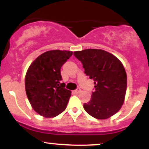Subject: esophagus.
<instances>
[{
  "label": "esophagus",
  "instance_id": "34e87169",
  "mask_svg": "<svg viewBox=\"0 0 149 149\" xmlns=\"http://www.w3.org/2000/svg\"><path fill=\"white\" fill-rule=\"evenodd\" d=\"M80 92H81V90H80V88H78V89H76V90H75V92H76V93H77V94H78V93H80Z\"/></svg>",
  "mask_w": 149,
  "mask_h": 149
}]
</instances>
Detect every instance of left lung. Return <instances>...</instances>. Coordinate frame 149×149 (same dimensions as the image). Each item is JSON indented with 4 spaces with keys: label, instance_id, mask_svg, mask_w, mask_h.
Listing matches in <instances>:
<instances>
[{
    "label": "left lung",
    "instance_id": "1",
    "mask_svg": "<svg viewBox=\"0 0 149 149\" xmlns=\"http://www.w3.org/2000/svg\"><path fill=\"white\" fill-rule=\"evenodd\" d=\"M73 54L95 84L91 100L83 104L85 111L97 119L111 117L120 109L125 97L127 74L123 65L113 54L103 49H86Z\"/></svg>",
    "mask_w": 149,
    "mask_h": 149
}]
</instances>
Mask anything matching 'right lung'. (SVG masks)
<instances>
[{"label":"right lung","mask_w":149,"mask_h":149,"mask_svg":"<svg viewBox=\"0 0 149 149\" xmlns=\"http://www.w3.org/2000/svg\"><path fill=\"white\" fill-rule=\"evenodd\" d=\"M72 54L71 51H47L38 56L27 70L26 93L33 110L43 117H55L66 109L71 92L60 83V69Z\"/></svg>","instance_id":"right-lung-1"}]
</instances>
